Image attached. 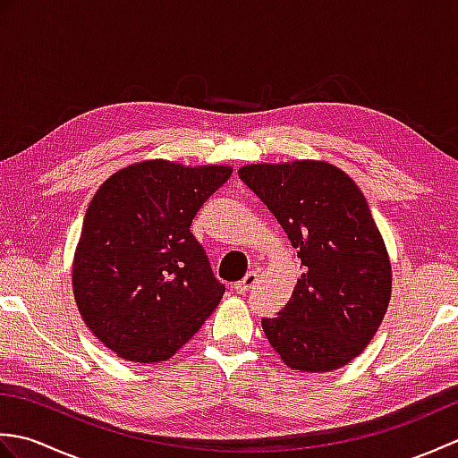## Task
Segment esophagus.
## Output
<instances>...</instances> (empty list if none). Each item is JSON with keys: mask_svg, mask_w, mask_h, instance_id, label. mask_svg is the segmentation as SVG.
Here are the masks:
<instances>
[{"mask_svg": "<svg viewBox=\"0 0 458 458\" xmlns=\"http://www.w3.org/2000/svg\"><path fill=\"white\" fill-rule=\"evenodd\" d=\"M258 281V274L256 271H248V274L244 276V279L242 281H238V284L234 285V289H236V293H240V295H244V293H248V291L254 287V284Z\"/></svg>", "mask_w": 458, "mask_h": 458, "instance_id": "obj_1", "label": "esophagus"}]
</instances>
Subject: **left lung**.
<instances>
[{
	"mask_svg": "<svg viewBox=\"0 0 458 458\" xmlns=\"http://www.w3.org/2000/svg\"><path fill=\"white\" fill-rule=\"evenodd\" d=\"M238 174L303 266L289 303L261 318L269 344L289 368H343L374 338L392 297L390 258L362 191L325 161L246 165Z\"/></svg>",
	"mask_w": 458,
	"mask_h": 458,
	"instance_id": "8db88e82",
	"label": "left lung"
}]
</instances>
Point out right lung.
Listing matches in <instances>:
<instances>
[{"mask_svg": "<svg viewBox=\"0 0 458 458\" xmlns=\"http://www.w3.org/2000/svg\"><path fill=\"white\" fill-rule=\"evenodd\" d=\"M222 165H130L96 191L74 251V299L94 336L130 362H163L224 295L191 224L230 179Z\"/></svg>", "mask_w": 458, "mask_h": 458, "instance_id": "add662e5", "label": "right lung"}]
</instances>
